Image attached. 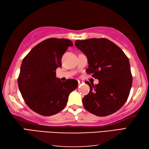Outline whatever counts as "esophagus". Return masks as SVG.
<instances>
[{
    "label": "esophagus",
    "instance_id": "esophagus-1",
    "mask_svg": "<svg viewBox=\"0 0 149 149\" xmlns=\"http://www.w3.org/2000/svg\"><path fill=\"white\" fill-rule=\"evenodd\" d=\"M83 82H82V81H78V86H80V85L81 84H82Z\"/></svg>",
    "mask_w": 149,
    "mask_h": 149
}]
</instances>
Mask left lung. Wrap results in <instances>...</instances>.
Instances as JSON below:
<instances>
[{
    "label": "left lung",
    "mask_w": 149,
    "mask_h": 149,
    "mask_svg": "<svg viewBox=\"0 0 149 149\" xmlns=\"http://www.w3.org/2000/svg\"><path fill=\"white\" fill-rule=\"evenodd\" d=\"M75 45L87 58L86 72L99 80L96 85L86 81L90 91L82 99L85 109L98 116L114 113L125 104L131 89L128 57L117 45L104 38L76 40Z\"/></svg>",
    "instance_id": "obj_1"
}]
</instances>
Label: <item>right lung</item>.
Listing matches in <instances>:
<instances>
[{
    "label": "right lung",
    "instance_id": "obj_1",
    "mask_svg": "<svg viewBox=\"0 0 149 149\" xmlns=\"http://www.w3.org/2000/svg\"><path fill=\"white\" fill-rule=\"evenodd\" d=\"M72 45L68 39L48 38L23 59L18 85L24 102L35 113L45 116L58 113L67 105L69 94L77 89V80L68 79L63 82L56 77L62 55Z\"/></svg>",
    "mask_w": 149,
    "mask_h": 149
}]
</instances>
